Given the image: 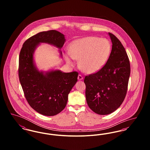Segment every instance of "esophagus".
I'll use <instances>...</instances> for the list:
<instances>
[{
  "instance_id": "34e87169",
  "label": "esophagus",
  "mask_w": 150,
  "mask_h": 150,
  "mask_svg": "<svg viewBox=\"0 0 150 150\" xmlns=\"http://www.w3.org/2000/svg\"><path fill=\"white\" fill-rule=\"evenodd\" d=\"M78 79L79 80H81L83 79V77L81 75H79L78 76Z\"/></svg>"
}]
</instances>
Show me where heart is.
Masks as SVG:
<instances>
[{
  "label": "heart",
  "instance_id": "1",
  "mask_svg": "<svg viewBox=\"0 0 150 150\" xmlns=\"http://www.w3.org/2000/svg\"><path fill=\"white\" fill-rule=\"evenodd\" d=\"M111 51L110 41L105 38L88 36L72 42L69 46V55L66 56L69 64L72 59L79 60L80 69L87 74L100 70L107 62Z\"/></svg>",
  "mask_w": 150,
  "mask_h": 150
}]
</instances>
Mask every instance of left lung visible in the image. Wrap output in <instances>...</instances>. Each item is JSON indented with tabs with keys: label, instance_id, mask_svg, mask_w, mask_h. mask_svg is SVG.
Instances as JSON below:
<instances>
[{
	"label": "left lung",
	"instance_id": "left-lung-1",
	"mask_svg": "<svg viewBox=\"0 0 150 150\" xmlns=\"http://www.w3.org/2000/svg\"><path fill=\"white\" fill-rule=\"evenodd\" d=\"M112 43L110 57L98 71L86 76V100L96 114L108 115L120 106L125 98L130 66L128 56L120 41L108 33Z\"/></svg>",
	"mask_w": 150,
	"mask_h": 150
}]
</instances>
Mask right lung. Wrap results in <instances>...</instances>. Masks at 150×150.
Returning <instances> with one entry per match:
<instances>
[{
  "instance_id": "add662e5",
  "label": "right lung",
  "mask_w": 150,
  "mask_h": 150,
  "mask_svg": "<svg viewBox=\"0 0 150 150\" xmlns=\"http://www.w3.org/2000/svg\"><path fill=\"white\" fill-rule=\"evenodd\" d=\"M65 40L64 35L56 30L40 32L27 39L20 53L18 76L25 97L31 107L45 116L56 115L64 109L68 95L78 81V72L53 70L44 74L36 69L33 54L40 43L61 49Z\"/></svg>"
}]
</instances>
